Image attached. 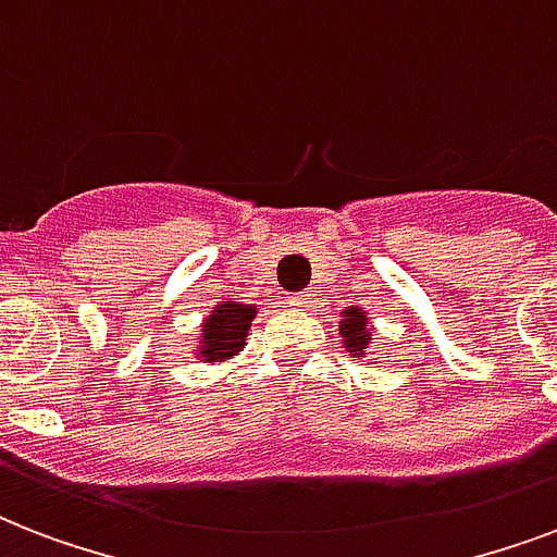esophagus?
I'll list each match as a JSON object with an SVG mask.
<instances>
[{
    "mask_svg": "<svg viewBox=\"0 0 557 557\" xmlns=\"http://www.w3.org/2000/svg\"><path fill=\"white\" fill-rule=\"evenodd\" d=\"M314 304V295L312 292H295L292 295V306H297V309H306V306Z\"/></svg>",
    "mask_w": 557,
    "mask_h": 557,
    "instance_id": "obj_1",
    "label": "esophagus"
}]
</instances>
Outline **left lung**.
<instances>
[{
  "label": "left lung",
  "mask_w": 557,
  "mask_h": 557,
  "mask_svg": "<svg viewBox=\"0 0 557 557\" xmlns=\"http://www.w3.org/2000/svg\"><path fill=\"white\" fill-rule=\"evenodd\" d=\"M341 338L347 344V349L356 358H361L367 352V344H370V332H367V314L361 309H347L341 314Z\"/></svg>",
  "instance_id": "1"
}]
</instances>
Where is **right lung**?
Masks as SVG:
<instances>
[{
    "label": "right lung",
    "mask_w": 557,
    "mask_h": 557,
    "mask_svg": "<svg viewBox=\"0 0 557 557\" xmlns=\"http://www.w3.org/2000/svg\"><path fill=\"white\" fill-rule=\"evenodd\" d=\"M253 314H257L253 306L234 304V300L216 306V312L210 314L201 330V361H222V358L236 356L245 347V335H248Z\"/></svg>",
    "instance_id": "right-lung-1"
}]
</instances>
